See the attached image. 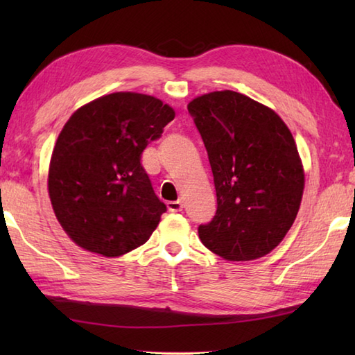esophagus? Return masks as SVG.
Returning <instances> with one entry per match:
<instances>
[{
    "mask_svg": "<svg viewBox=\"0 0 355 355\" xmlns=\"http://www.w3.org/2000/svg\"><path fill=\"white\" fill-rule=\"evenodd\" d=\"M168 209L171 212H182L183 210V202L177 200V201H168Z\"/></svg>",
    "mask_w": 355,
    "mask_h": 355,
    "instance_id": "obj_1",
    "label": "esophagus"
}]
</instances>
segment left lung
Returning <instances> with one entry per match:
<instances>
[{
  "mask_svg": "<svg viewBox=\"0 0 355 355\" xmlns=\"http://www.w3.org/2000/svg\"><path fill=\"white\" fill-rule=\"evenodd\" d=\"M209 155L216 214L198 235L227 261L266 256L285 238L299 212L304 168L282 119L230 89L187 105Z\"/></svg>",
  "mask_w": 355,
  "mask_h": 355,
  "instance_id": "obj_1",
  "label": "left lung"
}]
</instances>
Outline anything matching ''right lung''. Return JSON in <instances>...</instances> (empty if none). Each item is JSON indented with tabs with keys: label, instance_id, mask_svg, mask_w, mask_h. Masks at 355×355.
<instances>
[{
	"label": "right lung",
	"instance_id": "1",
	"mask_svg": "<svg viewBox=\"0 0 355 355\" xmlns=\"http://www.w3.org/2000/svg\"><path fill=\"white\" fill-rule=\"evenodd\" d=\"M175 117L153 96L112 93L79 108L62 128L49 169V195L62 229L108 258L145 244L166 212L141 154Z\"/></svg>",
	"mask_w": 355,
	"mask_h": 355
}]
</instances>
